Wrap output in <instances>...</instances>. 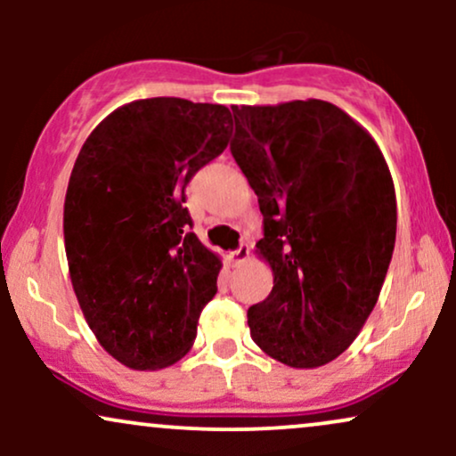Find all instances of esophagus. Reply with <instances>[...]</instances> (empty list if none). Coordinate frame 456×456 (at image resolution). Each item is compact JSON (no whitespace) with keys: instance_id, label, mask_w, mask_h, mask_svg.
Masks as SVG:
<instances>
[{"instance_id":"obj_1","label":"esophagus","mask_w":456,"mask_h":456,"mask_svg":"<svg viewBox=\"0 0 456 456\" xmlns=\"http://www.w3.org/2000/svg\"><path fill=\"white\" fill-rule=\"evenodd\" d=\"M248 255H250L248 244H242L238 250H232V253L224 255V259H227L229 265H242L244 261L248 259Z\"/></svg>"}]
</instances>
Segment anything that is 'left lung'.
<instances>
[{
    "label": "left lung",
    "mask_w": 456,
    "mask_h": 456,
    "mask_svg": "<svg viewBox=\"0 0 456 456\" xmlns=\"http://www.w3.org/2000/svg\"><path fill=\"white\" fill-rule=\"evenodd\" d=\"M232 154L259 199L257 255L274 287L248 308L253 341L291 369L355 341L388 272L396 197L379 145L337 104L232 107Z\"/></svg>",
    "instance_id": "1"
}]
</instances>
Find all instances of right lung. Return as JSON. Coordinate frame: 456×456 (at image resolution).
<instances>
[{
  "label": "right lung",
  "mask_w": 456,
  "mask_h": 456,
  "mask_svg": "<svg viewBox=\"0 0 456 456\" xmlns=\"http://www.w3.org/2000/svg\"><path fill=\"white\" fill-rule=\"evenodd\" d=\"M224 104L145 98L115 109L78 151L64 201L72 289L104 352L134 370L191 352L223 264L191 232L184 188L227 148Z\"/></svg>",
  "instance_id": "1"
}]
</instances>
